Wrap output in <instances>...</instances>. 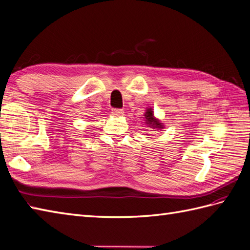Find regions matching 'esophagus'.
<instances>
[{"instance_id":"obj_1","label":"esophagus","mask_w":250,"mask_h":250,"mask_svg":"<svg viewBox=\"0 0 250 250\" xmlns=\"http://www.w3.org/2000/svg\"><path fill=\"white\" fill-rule=\"evenodd\" d=\"M122 114H124V110H122V109H117V108L111 109V115H113V116L118 117V116H121Z\"/></svg>"}]
</instances>
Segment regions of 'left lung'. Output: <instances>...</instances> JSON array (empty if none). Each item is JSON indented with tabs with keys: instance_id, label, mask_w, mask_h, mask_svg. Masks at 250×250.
<instances>
[{
	"instance_id": "8db88e82",
	"label": "left lung",
	"mask_w": 250,
	"mask_h": 250,
	"mask_svg": "<svg viewBox=\"0 0 250 250\" xmlns=\"http://www.w3.org/2000/svg\"><path fill=\"white\" fill-rule=\"evenodd\" d=\"M145 117V125L147 128L152 129V130H160L162 131L164 129V125L162 122L156 118L155 115H153V109L152 107H147L146 111L144 113Z\"/></svg>"
}]
</instances>
